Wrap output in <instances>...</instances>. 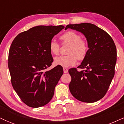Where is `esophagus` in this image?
<instances>
[{
  "label": "esophagus",
  "instance_id": "esophagus-1",
  "mask_svg": "<svg viewBox=\"0 0 124 124\" xmlns=\"http://www.w3.org/2000/svg\"><path fill=\"white\" fill-rule=\"evenodd\" d=\"M63 69L64 73H68V68H63Z\"/></svg>",
  "mask_w": 124,
  "mask_h": 124
}]
</instances>
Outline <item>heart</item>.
Here are the masks:
<instances>
[{
  "mask_svg": "<svg viewBox=\"0 0 124 124\" xmlns=\"http://www.w3.org/2000/svg\"><path fill=\"white\" fill-rule=\"evenodd\" d=\"M61 40L64 44H68L69 47L67 54L68 55L55 57L54 63L63 67L73 66L76 63L77 59L82 61L85 59L88 52L87 43L82 39L80 35L73 31H69L62 34ZM49 50L52 54L58 55L59 52V45L55 40L52 39L49 43Z\"/></svg>",
  "mask_w": 124,
  "mask_h": 124,
  "instance_id": "1",
  "label": "heart"
}]
</instances>
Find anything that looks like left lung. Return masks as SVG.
I'll return each mask as SVG.
<instances>
[{
    "mask_svg": "<svg viewBox=\"0 0 124 124\" xmlns=\"http://www.w3.org/2000/svg\"><path fill=\"white\" fill-rule=\"evenodd\" d=\"M86 38L87 54L81 64L69 70L72 80L69 90L74 97L85 103H94L105 96L115 73L116 49L107 32L91 23L67 25Z\"/></svg>",
    "mask_w": 124,
    "mask_h": 124,
    "instance_id": "8db88e82",
    "label": "left lung"
}]
</instances>
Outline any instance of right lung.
Wrapping results in <instances>:
<instances>
[{
	"mask_svg": "<svg viewBox=\"0 0 124 124\" xmlns=\"http://www.w3.org/2000/svg\"><path fill=\"white\" fill-rule=\"evenodd\" d=\"M63 25H38L21 32L13 41L8 66L13 89L28 106L38 108L53 97L55 87L63 75L56 66L46 70L53 62L49 43Z\"/></svg>",
	"mask_w": 124,
	"mask_h": 124,
	"instance_id": "obj_1",
	"label": "right lung"
}]
</instances>
